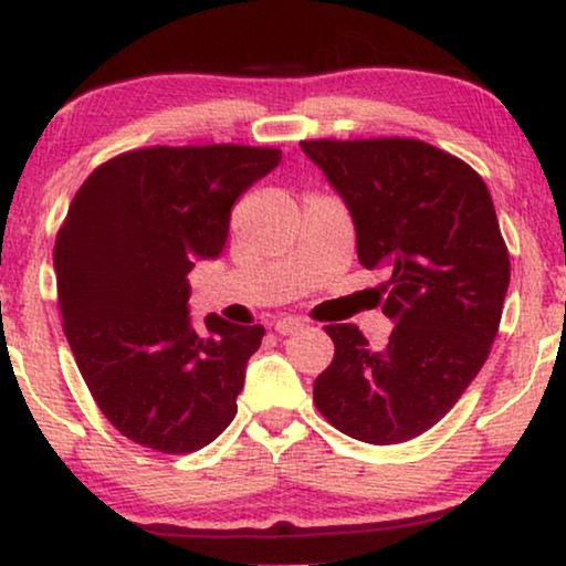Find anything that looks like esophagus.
Instances as JSON below:
<instances>
[{
  "label": "esophagus",
  "mask_w": 566,
  "mask_h": 566,
  "mask_svg": "<svg viewBox=\"0 0 566 566\" xmlns=\"http://www.w3.org/2000/svg\"><path fill=\"white\" fill-rule=\"evenodd\" d=\"M273 327L277 335H293V332H298L301 327H304V322L296 319V316H283V319H277Z\"/></svg>",
  "instance_id": "obj_1"
}]
</instances>
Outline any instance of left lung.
I'll list each match as a JSON object with an SVG mask.
<instances>
[{
	"mask_svg": "<svg viewBox=\"0 0 566 566\" xmlns=\"http://www.w3.org/2000/svg\"><path fill=\"white\" fill-rule=\"evenodd\" d=\"M301 149L350 208L363 268L397 322L381 350L329 324L335 358L314 405L339 432L391 446L443 420L497 337L510 254L490 190L467 161L420 138H314Z\"/></svg>",
	"mask_w": 566,
	"mask_h": 566,
	"instance_id": "obj_1",
	"label": "left lung"
}]
</instances>
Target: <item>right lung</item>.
Returning <instances> with one entry per match:
<instances>
[{
  "label": "right lung",
  "mask_w": 566,
  "mask_h": 566,
  "mask_svg": "<svg viewBox=\"0 0 566 566\" xmlns=\"http://www.w3.org/2000/svg\"><path fill=\"white\" fill-rule=\"evenodd\" d=\"M273 146H149L92 172L61 223L53 268L64 335L120 436L192 453L237 415L265 335L206 316L190 327L188 273L227 247L234 200L281 161Z\"/></svg>",
  "instance_id": "obj_1"
}]
</instances>
